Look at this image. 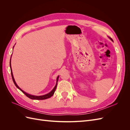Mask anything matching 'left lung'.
Segmentation results:
<instances>
[{
    "mask_svg": "<svg viewBox=\"0 0 130 130\" xmlns=\"http://www.w3.org/2000/svg\"><path fill=\"white\" fill-rule=\"evenodd\" d=\"M109 38H110V39H111V41H113V40H112V38H111V37H109Z\"/></svg>",
    "mask_w": 130,
    "mask_h": 130,
    "instance_id": "left-lung-1",
    "label": "left lung"
}]
</instances>
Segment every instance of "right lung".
Wrapping results in <instances>:
<instances>
[{
    "label": "right lung",
    "instance_id": "1",
    "mask_svg": "<svg viewBox=\"0 0 130 130\" xmlns=\"http://www.w3.org/2000/svg\"><path fill=\"white\" fill-rule=\"evenodd\" d=\"M10 68H11V76H12V80L14 82V84L15 85V86H16V87L19 89L21 90V91L24 93L25 95L27 96L30 99H34V100H44V99H48V98H50L51 96H52L53 95V94H54V92L55 91V90L56 89V87H57V82H58V77L59 76H58L57 77V81H56V86H55V87L54 88V89L51 91L50 93H49L48 94H45V95H41V96H35V95H30V94H27L26 93H25V92L23 91V90L22 89H21L20 88H19L18 85L16 84V83H15V82L14 81V77H13V74H12V69H11V60H10Z\"/></svg>",
    "mask_w": 130,
    "mask_h": 130
}]
</instances>
